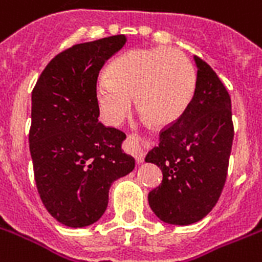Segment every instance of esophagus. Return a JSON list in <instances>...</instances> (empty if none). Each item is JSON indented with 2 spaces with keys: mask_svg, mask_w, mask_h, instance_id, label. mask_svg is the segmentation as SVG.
<instances>
[{
  "mask_svg": "<svg viewBox=\"0 0 262 262\" xmlns=\"http://www.w3.org/2000/svg\"><path fill=\"white\" fill-rule=\"evenodd\" d=\"M126 142L127 148H129V153L135 157L137 164H141L142 161H144V155H145V150H144V145H142L141 140L137 137H133V136H129Z\"/></svg>",
  "mask_w": 262,
  "mask_h": 262,
  "instance_id": "34e87169",
  "label": "esophagus"
}]
</instances>
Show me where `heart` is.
<instances>
[{
	"instance_id": "b5f03b06",
	"label": "heart",
	"mask_w": 262,
	"mask_h": 262,
	"mask_svg": "<svg viewBox=\"0 0 262 262\" xmlns=\"http://www.w3.org/2000/svg\"><path fill=\"white\" fill-rule=\"evenodd\" d=\"M95 83V99L106 124L120 125L133 98L144 120L171 125L184 114L195 91V71L180 51L138 48L117 57Z\"/></svg>"
}]
</instances>
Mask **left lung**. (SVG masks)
<instances>
[{
	"label": "left lung",
	"mask_w": 262,
	"mask_h": 262,
	"mask_svg": "<svg viewBox=\"0 0 262 262\" xmlns=\"http://www.w3.org/2000/svg\"><path fill=\"white\" fill-rule=\"evenodd\" d=\"M193 60L198 72L190 105L145 157L163 172L161 184L148 195L150 208L160 221L178 226L203 220L216 205L234 137L230 95L206 61Z\"/></svg>",
	"instance_id": "1"
}]
</instances>
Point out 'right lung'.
<instances>
[{
	"label": "right lung",
	"mask_w": 262,
	"mask_h": 262,
	"mask_svg": "<svg viewBox=\"0 0 262 262\" xmlns=\"http://www.w3.org/2000/svg\"><path fill=\"white\" fill-rule=\"evenodd\" d=\"M117 35L76 44L47 64L32 91L29 130L35 182L51 215L86 227L106 211L113 182L135 168L122 150L126 136L98 121V74L125 46Z\"/></svg>",
	"instance_id": "obj_1"
}]
</instances>
